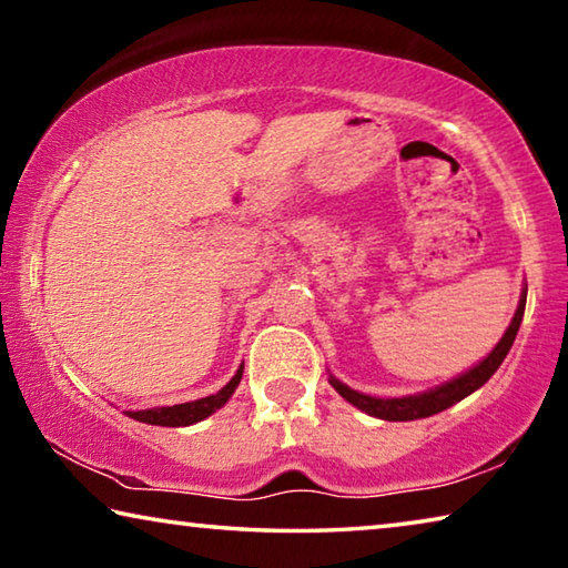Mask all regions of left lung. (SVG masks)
<instances>
[{
	"label": "left lung",
	"instance_id": "left-lung-1",
	"mask_svg": "<svg viewBox=\"0 0 568 568\" xmlns=\"http://www.w3.org/2000/svg\"><path fill=\"white\" fill-rule=\"evenodd\" d=\"M524 307H526V293L521 295V303H518V311L514 315L511 325H508V331L504 333V338L498 341L496 348L488 353V358L480 361L476 368H470L464 376H458L456 381L444 383L440 388H434L428 393H418V396H406V398H373V396H365V393L353 390L348 386H343L341 381H335L331 376V386L341 393V396L353 403L355 408H361L368 413V416H376L383 420H416V418H428L434 416V413H440L454 406V403L464 400L470 393L478 390L484 383L494 376L498 371V365L504 363V358L511 351V345L516 341V333H518V325H521L524 318Z\"/></svg>",
	"mask_w": 568,
	"mask_h": 568
}]
</instances>
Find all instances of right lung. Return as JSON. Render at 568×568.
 Returning a JSON list of instances; mask_svg holds the SVG:
<instances>
[{"label":"right lung","instance_id":"right-lung-1","mask_svg":"<svg viewBox=\"0 0 568 568\" xmlns=\"http://www.w3.org/2000/svg\"><path fill=\"white\" fill-rule=\"evenodd\" d=\"M240 378H243V365H240L233 381L227 383L225 388H220L215 396L192 400V403H180V406H168V408H150V410H128V416L140 420V423H150V426H192V423L207 418L210 413H215L217 408H223L227 398L233 396Z\"/></svg>","mask_w":568,"mask_h":568}]
</instances>
